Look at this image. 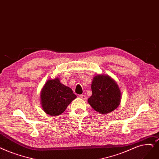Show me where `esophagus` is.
Masks as SVG:
<instances>
[{"instance_id": "obj_1", "label": "esophagus", "mask_w": 159, "mask_h": 159, "mask_svg": "<svg viewBox=\"0 0 159 159\" xmlns=\"http://www.w3.org/2000/svg\"><path fill=\"white\" fill-rule=\"evenodd\" d=\"M79 97H80V99H84V100H85V99L87 98L86 95H83V94L80 95H79Z\"/></svg>"}]
</instances>
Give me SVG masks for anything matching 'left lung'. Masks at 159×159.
Returning <instances> with one entry per match:
<instances>
[{"instance_id":"obj_1","label":"left lung","mask_w":159,"mask_h":159,"mask_svg":"<svg viewBox=\"0 0 159 159\" xmlns=\"http://www.w3.org/2000/svg\"><path fill=\"white\" fill-rule=\"evenodd\" d=\"M92 95L88 100L91 107L101 114H108L118 107L121 92L115 80L108 75H97L92 84Z\"/></svg>"}]
</instances>
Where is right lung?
I'll return each instance as SVG.
<instances>
[{"label": "right lung", "instance_id": "add662e5", "mask_svg": "<svg viewBox=\"0 0 159 159\" xmlns=\"http://www.w3.org/2000/svg\"><path fill=\"white\" fill-rule=\"evenodd\" d=\"M76 98L72 89L60 83L59 79L49 80L41 93V106L45 112L57 116L64 112Z\"/></svg>", "mask_w": 159, "mask_h": 159}]
</instances>
